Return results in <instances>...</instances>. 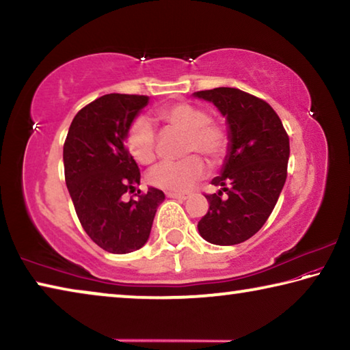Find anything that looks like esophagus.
I'll return each instance as SVG.
<instances>
[{
  "label": "esophagus",
  "mask_w": 350,
  "mask_h": 350,
  "mask_svg": "<svg viewBox=\"0 0 350 350\" xmlns=\"http://www.w3.org/2000/svg\"><path fill=\"white\" fill-rule=\"evenodd\" d=\"M167 196L171 198V199H177V200H187L189 198V194L188 193H173V191H170V193H167Z\"/></svg>",
  "instance_id": "esophagus-1"
}]
</instances>
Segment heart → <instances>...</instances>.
Instances as JSON below:
<instances>
[{
    "mask_svg": "<svg viewBox=\"0 0 350 350\" xmlns=\"http://www.w3.org/2000/svg\"><path fill=\"white\" fill-rule=\"evenodd\" d=\"M161 118L170 128L187 134V152H200L211 163L221 162L228 151L225 128L210 120L204 108L193 103H176L161 111ZM126 148L140 163H150L156 156V134L148 117H135L126 131ZM205 174L204 162L191 156L179 162H161L148 173L151 185L180 193L191 188Z\"/></svg>",
    "mask_w": 350,
    "mask_h": 350,
    "instance_id": "1",
    "label": "heart"
}]
</instances>
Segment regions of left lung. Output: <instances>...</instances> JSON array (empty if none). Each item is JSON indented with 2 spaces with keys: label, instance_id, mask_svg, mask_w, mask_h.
Here are the masks:
<instances>
[{
  "label": "left lung",
  "instance_id": "left-lung-1",
  "mask_svg": "<svg viewBox=\"0 0 350 350\" xmlns=\"http://www.w3.org/2000/svg\"><path fill=\"white\" fill-rule=\"evenodd\" d=\"M193 96L216 106L230 140L221 174L211 180L221 189L205 196L210 208L199 234L215 245L241 244L259 232L278 202L287 179L288 135L273 108L252 94L215 88Z\"/></svg>",
  "mask_w": 350,
  "mask_h": 350
}]
</instances>
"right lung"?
<instances>
[{"label":"right lung","mask_w":350,"mask_h":350,"mask_svg":"<svg viewBox=\"0 0 350 350\" xmlns=\"http://www.w3.org/2000/svg\"><path fill=\"white\" fill-rule=\"evenodd\" d=\"M146 96L106 94L77 112L63 146L64 179L88 236L103 250L125 254L146 244L163 191L150 187L125 199L140 183L125 146L126 131L148 105ZM137 193H140V189Z\"/></svg>","instance_id":"1"}]
</instances>
